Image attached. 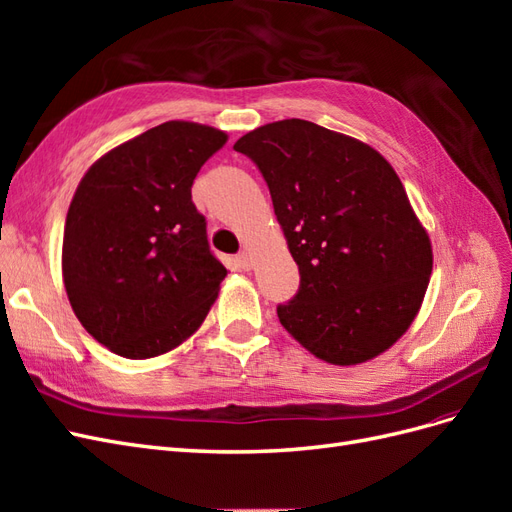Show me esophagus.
Segmentation results:
<instances>
[{
    "instance_id": "esophagus-1",
    "label": "esophagus",
    "mask_w": 512,
    "mask_h": 512,
    "mask_svg": "<svg viewBox=\"0 0 512 512\" xmlns=\"http://www.w3.org/2000/svg\"><path fill=\"white\" fill-rule=\"evenodd\" d=\"M237 262H239V265H241L243 269H250V267H252V252L247 250V247H245L243 252H239V256H237Z\"/></svg>"
}]
</instances>
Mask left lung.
<instances>
[{
	"mask_svg": "<svg viewBox=\"0 0 512 512\" xmlns=\"http://www.w3.org/2000/svg\"><path fill=\"white\" fill-rule=\"evenodd\" d=\"M235 151L265 177L288 250L294 299L277 318L331 365L376 359L404 335L429 286L433 252L404 183L363 141L305 119L247 132Z\"/></svg>",
	"mask_w": 512,
	"mask_h": 512,
	"instance_id": "obj_1",
	"label": "left lung"
}]
</instances>
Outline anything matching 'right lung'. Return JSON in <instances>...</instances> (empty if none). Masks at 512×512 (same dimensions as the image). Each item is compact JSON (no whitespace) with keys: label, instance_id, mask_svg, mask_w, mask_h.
Listing matches in <instances>:
<instances>
[{"label":"right lung","instance_id":"add662e5","mask_svg":"<svg viewBox=\"0 0 512 512\" xmlns=\"http://www.w3.org/2000/svg\"><path fill=\"white\" fill-rule=\"evenodd\" d=\"M228 134L166 121L89 166L66 215L61 273L85 331L123 359L179 348L205 322L226 267L209 252L192 183Z\"/></svg>","mask_w":512,"mask_h":512}]
</instances>
